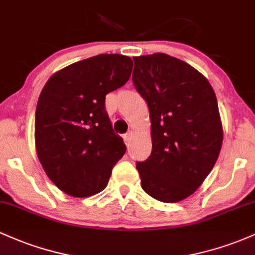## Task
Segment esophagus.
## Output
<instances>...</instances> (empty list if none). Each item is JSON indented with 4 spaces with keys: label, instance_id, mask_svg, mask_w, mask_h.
<instances>
[{
    "label": "esophagus",
    "instance_id": "obj_1",
    "mask_svg": "<svg viewBox=\"0 0 255 255\" xmlns=\"http://www.w3.org/2000/svg\"><path fill=\"white\" fill-rule=\"evenodd\" d=\"M130 138H132V132H130V130H129V132L126 133L125 135H123V139H125V142H126V144H127V145L129 144Z\"/></svg>",
    "mask_w": 255,
    "mask_h": 255
}]
</instances>
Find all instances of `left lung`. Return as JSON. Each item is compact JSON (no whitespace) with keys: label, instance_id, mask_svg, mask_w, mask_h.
<instances>
[{"label":"left lung","instance_id":"8db88e82","mask_svg":"<svg viewBox=\"0 0 255 255\" xmlns=\"http://www.w3.org/2000/svg\"><path fill=\"white\" fill-rule=\"evenodd\" d=\"M133 83L146 100L152 150L136 162L141 187L161 202L189 197L213 169L223 144L215 93L207 78L164 53L134 57Z\"/></svg>","mask_w":255,"mask_h":255}]
</instances>
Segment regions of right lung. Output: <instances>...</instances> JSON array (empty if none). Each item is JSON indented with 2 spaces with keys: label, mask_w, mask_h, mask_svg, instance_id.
Segmentation results:
<instances>
[{
  "label": "right lung",
  "mask_w": 255,
  "mask_h": 255,
  "mask_svg": "<svg viewBox=\"0 0 255 255\" xmlns=\"http://www.w3.org/2000/svg\"><path fill=\"white\" fill-rule=\"evenodd\" d=\"M132 59L99 54L55 72L38 98L35 142L48 178L61 191L88 197L103 191L126 145L105 110L106 94L129 80Z\"/></svg>",
  "instance_id": "add662e5"
}]
</instances>
